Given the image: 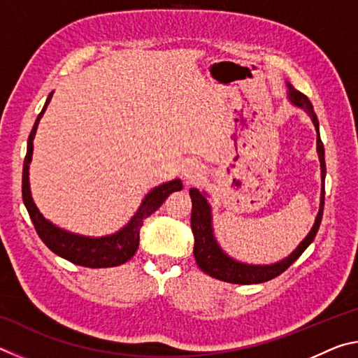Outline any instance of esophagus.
I'll return each mask as SVG.
<instances>
[{"label": "esophagus", "instance_id": "esophagus-1", "mask_svg": "<svg viewBox=\"0 0 358 358\" xmlns=\"http://www.w3.org/2000/svg\"><path fill=\"white\" fill-rule=\"evenodd\" d=\"M183 175L187 180H197L199 177L202 175V166L199 164L196 161H191V162H186L185 167H183Z\"/></svg>", "mask_w": 358, "mask_h": 358}]
</instances>
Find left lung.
Masks as SVG:
<instances>
[{
    "instance_id": "left-lung-1",
    "label": "left lung",
    "mask_w": 358,
    "mask_h": 358,
    "mask_svg": "<svg viewBox=\"0 0 358 358\" xmlns=\"http://www.w3.org/2000/svg\"><path fill=\"white\" fill-rule=\"evenodd\" d=\"M287 85V94L292 104L300 107L305 110L313 121L314 128L317 131V155L320 161V178H322V191H320V207L319 213L314 221V226L306 235V238L296 246V250L289 254L286 259L281 262L270 264V265H250L238 262V260L227 256L226 252L221 250L217 245L213 234V226H211V208L207 202L205 192H201L196 187H191L189 196L192 201V211H191V229L194 234V257L196 262L203 273L216 278L220 281L232 282V284H259L273 280V278L280 276L282 271H286L290 265H292L296 259H299L303 251L313 243L314 237H316L320 221H322L324 213V199H325V153H324V143L320 141L319 136V121L316 113H314L313 104L305 94L296 92V90L290 85Z\"/></svg>"
}]
</instances>
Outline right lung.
<instances>
[{
    "mask_svg": "<svg viewBox=\"0 0 358 358\" xmlns=\"http://www.w3.org/2000/svg\"><path fill=\"white\" fill-rule=\"evenodd\" d=\"M53 92L48 94L45 106L42 107L41 113L36 118V123L31 129V134L28 137L27 156L23 161V175H22V197L23 203L28 210V215L31 217L34 229L41 240L44 241L48 250L58 254L69 262L88 268H107V266H117L134 256L138 240H141V227L143 226V220L161 207L162 202L169 197V194L183 189L181 180L167 181L164 185H159L151 189L141 203V207L136 211V215L131 217V221L126 226L106 237H83V235L71 234L66 230L57 227L55 224L47 221L41 211L33 202L31 191H29V162L33 156V141L38 129L39 120L44 115L48 102L52 99Z\"/></svg>",
    "mask_w": 358,
    "mask_h": 358,
    "instance_id": "obj_1",
    "label": "right lung"
}]
</instances>
